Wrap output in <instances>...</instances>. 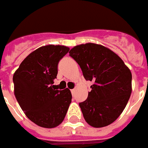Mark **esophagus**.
I'll list each match as a JSON object with an SVG mask.
<instances>
[{
    "instance_id": "34e87169",
    "label": "esophagus",
    "mask_w": 148,
    "mask_h": 148,
    "mask_svg": "<svg viewBox=\"0 0 148 148\" xmlns=\"http://www.w3.org/2000/svg\"><path fill=\"white\" fill-rule=\"evenodd\" d=\"M75 91H76V89H75V88H74V89H71V93H72V94H74Z\"/></svg>"
}]
</instances>
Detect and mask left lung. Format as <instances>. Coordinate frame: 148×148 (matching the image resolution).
Masks as SVG:
<instances>
[{"instance_id":"left-lung-1","label":"left lung","mask_w":148,"mask_h":148,"mask_svg":"<svg viewBox=\"0 0 148 148\" xmlns=\"http://www.w3.org/2000/svg\"><path fill=\"white\" fill-rule=\"evenodd\" d=\"M69 56L84 79L92 82L87 100L79 103L86 122L95 128L113 123L123 112L132 92V74L118 55L95 43L78 45Z\"/></svg>"}]
</instances>
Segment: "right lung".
<instances>
[{"mask_svg": "<svg viewBox=\"0 0 148 148\" xmlns=\"http://www.w3.org/2000/svg\"><path fill=\"white\" fill-rule=\"evenodd\" d=\"M69 51L60 45L41 47L29 54L14 74L16 100L26 116L40 127L60 125L71 103L69 89L56 90L53 85L59 61Z\"/></svg>", "mask_w": 148, "mask_h": 148, "instance_id": "obj_1", "label": "right lung"}]
</instances>
